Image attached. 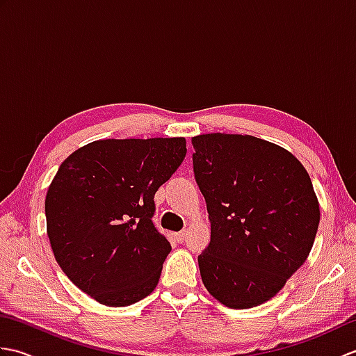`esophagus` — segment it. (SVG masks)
I'll return each mask as SVG.
<instances>
[{"instance_id": "esophagus-1", "label": "esophagus", "mask_w": 356, "mask_h": 356, "mask_svg": "<svg viewBox=\"0 0 356 356\" xmlns=\"http://www.w3.org/2000/svg\"><path fill=\"white\" fill-rule=\"evenodd\" d=\"M185 236H186V231H180L176 234V240L179 241V243H182V241L185 240Z\"/></svg>"}]
</instances>
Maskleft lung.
Returning a JSON list of instances; mask_svg holds the SVG:
<instances>
[{
  "instance_id": "8db88e82",
  "label": "left lung",
  "mask_w": 356,
  "mask_h": 356,
  "mask_svg": "<svg viewBox=\"0 0 356 356\" xmlns=\"http://www.w3.org/2000/svg\"><path fill=\"white\" fill-rule=\"evenodd\" d=\"M193 147L211 223L202 282L231 309L259 306L311 252L320 223L311 177L289 151L254 136L200 134Z\"/></svg>"
}]
</instances>
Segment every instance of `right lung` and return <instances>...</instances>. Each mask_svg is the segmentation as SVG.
I'll return each instance as SVG.
<instances>
[{
	"mask_svg": "<svg viewBox=\"0 0 356 356\" xmlns=\"http://www.w3.org/2000/svg\"><path fill=\"white\" fill-rule=\"evenodd\" d=\"M185 154L184 138L105 139L59 166L45 195L47 236L82 292L122 307L154 291L171 251L153 223L154 194Z\"/></svg>",
	"mask_w": 356,
	"mask_h": 356,
	"instance_id": "right-lung-1",
	"label": "right lung"
}]
</instances>
